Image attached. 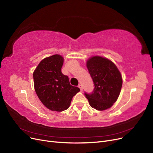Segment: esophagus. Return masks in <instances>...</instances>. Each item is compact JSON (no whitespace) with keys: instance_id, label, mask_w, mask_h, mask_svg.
Segmentation results:
<instances>
[{"instance_id":"esophagus-1","label":"esophagus","mask_w":153,"mask_h":153,"mask_svg":"<svg viewBox=\"0 0 153 153\" xmlns=\"http://www.w3.org/2000/svg\"><path fill=\"white\" fill-rule=\"evenodd\" d=\"M78 87H79V88L80 89V90H81V91H82V85H81V84H79V85H78Z\"/></svg>"}]
</instances>
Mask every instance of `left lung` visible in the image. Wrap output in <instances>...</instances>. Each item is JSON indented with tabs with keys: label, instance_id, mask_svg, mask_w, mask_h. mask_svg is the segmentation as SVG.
I'll return each instance as SVG.
<instances>
[{
	"label": "left lung",
	"instance_id": "1",
	"mask_svg": "<svg viewBox=\"0 0 153 153\" xmlns=\"http://www.w3.org/2000/svg\"><path fill=\"white\" fill-rule=\"evenodd\" d=\"M87 68L94 86L91 93L84 92L90 105L98 111L110 108L120 94L123 84L120 72L112 61L100 56L89 59Z\"/></svg>",
	"mask_w": 153,
	"mask_h": 153
}]
</instances>
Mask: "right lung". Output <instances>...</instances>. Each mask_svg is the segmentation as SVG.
Returning a JSON list of instances; mask_svg holds the SVG:
<instances>
[{"mask_svg": "<svg viewBox=\"0 0 153 153\" xmlns=\"http://www.w3.org/2000/svg\"><path fill=\"white\" fill-rule=\"evenodd\" d=\"M63 62V57L58 54L45 58L33 74L38 97L46 108L57 112L67 109L73 96L80 91L71 85L68 76L62 73Z\"/></svg>", "mask_w": 153, "mask_h": 153, "instance_id": "right-lung-1", "label": "right lung"}]
</instances>
